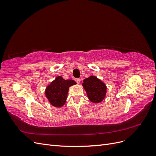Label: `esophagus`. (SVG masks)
Segmentation results:
<instances>
[{
  "label": "esophagus",
  "instance_id": "34e87169",
  "mask_svg": "<svg viewBox=\"0 0 156 156\" xmlns=\"http://www.w3.org/2000/svg\"><path fill=\"white\" fill-rule=\"evenodd\" d=\"M75 81H76L77 83H80V82H81V79H80L79 78H77V79H75Z\"/></svg>",
  "mask_w": 156,
  "mask_h": 156
}]
</instances>
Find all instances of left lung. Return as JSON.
Listing matches in <instances>:
<instances>
[{
    "instance_id": "8db88e82",
    "label": "left lung",
    "mask_w": 156,
    "mask_h": 156,
    "mask_svg": "<svg viewBox=\"0 0 156 156\" xmlns=\"http://www.w3.org/2000/svg\"><path fill=\"white\" fill-rule=\"evenodd\" d=\"M83 86L91 101L99 103L104 99L106 94V86L97 77L90 76L85 79L83 81Z\"/></svg>"
}]
</instances>
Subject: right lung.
<instances>
[{
  "label": "right lung",
  "mask_w": 156,
  "mask_h": 156,
  "mask_svg": "<svg viewBox=\"0 0 156 156\" xmlns=\"http://www.w3.org/2000/svg\"><path fill=\"white\" fill-rule=\"evenodd\" d=\"M76 84L72 79L65 80L62 77H57L45 90V95L52 105L62 107L67 99L68 89L70 86Z\"/></svg>",
  "instance_id": "1"
}]
</instances>
